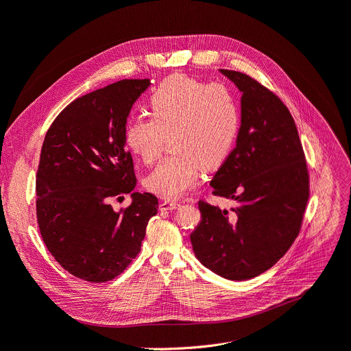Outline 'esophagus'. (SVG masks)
I'll return each mask as SVG.
<instances>
[{
  "mask_svg": "<svg viewBox=\"0 0 351 351\" xmlns=\"http://www.w3.org/2000/svg\"><path fill=\"white\" fill-rule=\"evenodd\" d=\"M180 204L176 202V201H171V199H165L160 202V210L162 211H171V210H175L178 208Z\"/></svg>",
  "mask_w": 351,
  "mask_h": 351,
  "instance_id": "34e87169",
  "label": "esophagus"
}]
</instances>
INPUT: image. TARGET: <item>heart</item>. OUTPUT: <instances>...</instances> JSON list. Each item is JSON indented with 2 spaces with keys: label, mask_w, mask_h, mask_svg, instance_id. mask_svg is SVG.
Segmentation results:
<instances>
[{
  "label": "heart",
  "mask_w": 351,
  "mask_h": 351,
  "mask_svg": "<svg viewBox=\"0 0 351 351\" xmlns=\"http://www.w3.org/2000/svg\"><path fill=\"white\" fill-rule=\"evenodd\" d=\"M149 119H132L124 127V143L145 163L159 156L163 136L169 152L145 179L146 188L166 199H176L197 184L199 169L221 166L239 133L240 115L234 97L219 84L205 85L185 75L160 82L149 98Z\"/></svg>",
  "instance_id": "1"
}]
</instances>
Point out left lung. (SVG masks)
<instances>
[{"label": "left lung", "mask_w": 351, "mask_h": 351, "mask_svg": "<svg viewBox=\"0 0 351 351\" xmlns=\"http://www.w3.org/2000/svg\"><path fill=\"white\" fill-rule=\"evenodd\" d=\"M241 93L236 147L211 180L214 195L232 208L199 201L191 232L193 253L214 274L247 280L289 250L309 197L305 156L287 106L267 88L236 71L219 69Z\"/></svg>", "instance_id": "obj_1"}]
</instances>
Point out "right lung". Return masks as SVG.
<instances>
[{"label": "right lung", "instance_id": "right-lung-1", "mask_svg": "<svg viewBox=\"0 0 351 351\" xmlns=\"http://www.w3.org/2000/svg\"><path fill=\"white\" fill-rule=\"evenodd\" d=\"M150 80H123L75 99L47 130L36 178V213L55 261L88 282L119 276L138 254L158 198L134 192L124 127ZM132 193L128 209L110 199Z\"/></svg>", "mask_w": 351, "mask_h": 351}]
</instances>
